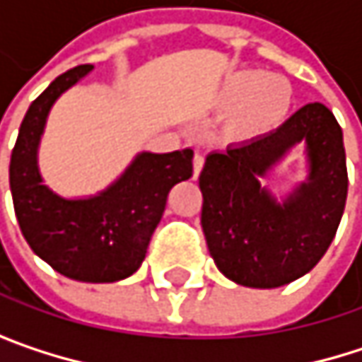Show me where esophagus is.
Wrapping results in <instances>:
<instances>
[{"instance_id": "1", "label": "esophagus", "mask_w": 362, "mask_h": 362, "mask_svg": "<svg viewBox=\"0 0 362 362\" xmlns=\"http://www.w3.org/2000/svg\"><path fill=\"white\" fill-rule=\"evenodd\" d=\"M203 163H205V157L197 153V155L192 157V176H194V178L201 174V170H203Z\"/></svg>"}]
</instances>
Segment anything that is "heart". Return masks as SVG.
<instances>
[{"instance_id": "heart-1", "label": "heart", "mask_w": 362, "mask_h": 362, "mask_svg": "<svg viewBox=\"0 0 362 362\" xmlns=\"http://www.w3.org/2000/svg\"><path fill=\"white\" fill-rule=\"evenodd\" d=\"M220 105L233 110L235 132L259 134L285 119L291 105V88L276 75L243 71L224 83Z\"/></svg>"}]
</instances>
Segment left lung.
<instances>
[{"label": "left lung", "mask_w": 362, "mask_h": 362, "mask_svg": "<svg viewBox=\"0 0 362 362\" xmlns=\"http://www.w3.org/2000/svg\"><path fill=\"white\" fill-rule=\"evenodd\" d=\"M298 141L307 142L311 176L276 204L259 178ZM199 188L203 235L220 272L255 289L287 285L319 264L339 226L348 194L341 127L325 105L310 103L274 132L207 155Z\"/></svg>", "instance_id": "left-lung-1"}]
</instances>
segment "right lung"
I'll return each instance as SVG.
<instances>
[{"label":"right lung","instance_id":"add662e5","mask_svg":"<svg viewBox=\"0 0 362 362\" xmlns=\"http://www.w3.org/2000/svg\"><path fill=\"white\" fill-rule=\"evenodd\" d=\"M94 66L56 77L29 107L10 159V188L21 230L56 272L83 283H112L134 274L148 250L174 184L192 176V151L140 153L125 174L96 197L62 199L37 170V146L56 98Z\"/></svg>","mask_w":362,"mask_h":362}]
</instances>
